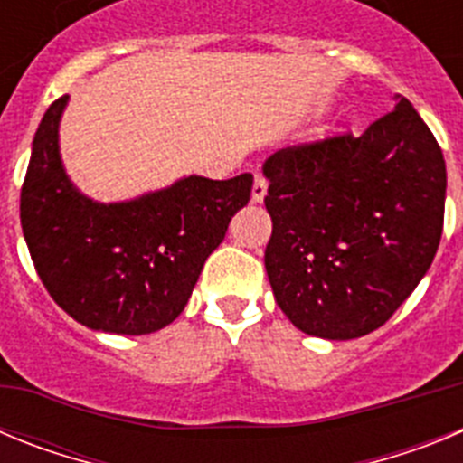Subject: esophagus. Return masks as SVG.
<instances>
[{
    "instance_id": "esophagus-1",
    "label": "esophagus",
    "mask_w": 463,
    "mask_h": 463,
    "mask_svg": "<svg viewBox=\"0 0 463 463\" xmlns=\"http://www.w3.org/2000/svg\"><path fill=\"white\" fill-rule=\"evenodd\" d=\"M269 183L264 175H255V183H252V202L261 203L264 202V196H267Z\"/></svg>"
}]
</instances>
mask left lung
<instances>
[{
  "instance_id": "obj_1",
  "label": "left lung",
  "mask_w": 463,
  "mask_h": 463,
  "mask_svg": "<svg viewBox=\"0 0 463 463\" xmlns=\"http://www.w3.org/2000/svg\"><path fill=\"white\" fill-rule=\"evenodd\" d=\"M273 232L264 252L280 310L308 336L350 341L390 320L443 234V150L411 101L362 134L264 162Z\"/></svg>"
}]
</instances>
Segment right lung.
<instances>
[{"mask_svg":"<svg viewBox=\"0 0 463 463\" xmlns=\"http://www.w3.org/2000/svg\"><path fill=\"white\" fill-rule=\"evenodd\" d=\"M48 106L20 190V224L41 282L88 329L141 336L185 308L229 220L250 202L252 174L187 175L132 202L99 203L76 190L60 159V118Z\"/></svg>","mask_w":463,"mask_h":463,"instance_id":"obj_1","label":"right lung"}]
</instances>
